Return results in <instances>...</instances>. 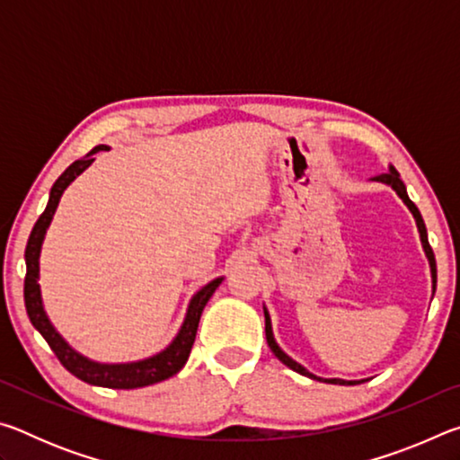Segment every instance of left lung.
I'll use <instances>...</instances> for the list:
<instances>
[{
	"mask_svg": "<svg viewBox=\"0 0 460 460\" xmlns=\"http://www.w3.org/2000/svg\"><path fill=\"white\" fill-rule=\"evenodd\" d=\"M373 182H381V184H387L389 189H392L398 197L402 199L403 205L408 207V211L411 213V217H414L416 221V227H418V235H420V243H422V252L426 255L428 260V266H430V278H432V298H434V292H436V260H434V253H432V247L430 243H428V233H426V225H424V219L422 215H420L418 207L414 205V202L410 200L408 197V190H406V184L402 182L400 178V172L395 170L392 164L387 166V172L385 174H379V176H373L371 178ZM263 316H266V339H268V345L271 349V353H274L279 361H282L286 367H290L292 371L300 373V376L305 377H310V379H316V381H324V384H332V385H359L363 384V381L367 379H341V377H321V376H314V373H310L305 365H300L298 361H294L290 355H288L282 347L278 345V341L274 337V329H271V318H270V313L266 305H263Z\"/></svg>",
	"mask_w": 460,
	"mask_h": 460,
	"instance_id": "left-lung-1",
	"label": "left lung"
}]
</instances>
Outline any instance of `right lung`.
<instances>
[{"label":"right lung","instance_id":"right-lung-1","mask_svg":"<svg viewBox=\"0 0 460 460\" xmlns=\"http://www.w3.org/2000/svg\"><path fill=\"white\" fill-rule=\"evenodd\" d=\"M107 150H111V147L105 144L95 146L87 155H84V158L73 162V164L58 176V181L52 184L49 205H46L40 219L36 221L26 245L24 302H26V313L30 316V323L34 324V329L42 334L46 342H49L54 355L58 357V361L65 365L75 377H79L81 381H84V384L99 385V387L136 389V387L160 384V381L176 376V373L184 367V363L189 361L194 337H197L202 310H205L208 298L215 294V290L219 288L225 276L211 279V282L202 286L199 292L192 294L189 306H186L184 321L181 324V329H178V332L174 334V339L170 341L162 351L154 353L150 357H144V359H137V361H126V363H101L95 359H89V357H84L83 353L76 351L75 347L68 345L66 339L54 329L49 314H46L42 290H40V284H38V279H40L42 243H44L46 231H49L52 223V217L58 208L62 194H65L68 186L73 184L76 176H81L84 170L95 162V154L107 152Z\"/></svg>","mask_w":460,"mask_h":460}]
</instances>
